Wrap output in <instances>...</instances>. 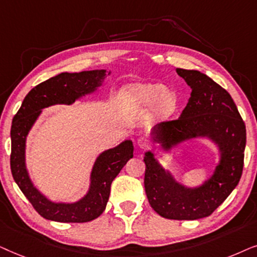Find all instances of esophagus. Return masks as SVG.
Listing matches in <instances>:
<instances>
[{
	"instance_id": "34e87169",
	"label": "esophagus",
	"mask_w": 257,
	"mask_h": 257,
	"mask_svg": "<svg viewBox=\"0 0 257 257\" xmlns=\"http://www.w3.org/2000/svg\"><path fill=\"white\" fill-rule=\"evenodd\" d=\"M138 146L141 149L148 148V147H149V140L147 139L146 136H141V138H139V140H138Z\"/></svg>"
}]
</instances>
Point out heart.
<instances>
[{
    "instance_id": "heart-1",
    "label": "heart",
    "mask_w": 257,
    "mask_h": 257,
    "mask_svg": "<svg viewBox=\"0 0 257 257\" xmlns=\"http://www.w3.org/2000/svg\"><path fill=\"white\" fill-rule=\"evenodd\" d=\"M126 102L132 108L154 107L157 116L167 117L175 111L177 97L172 91H166L162 84L148 83L129 88L126 91Z\"/></svg>"
}]
</instances>
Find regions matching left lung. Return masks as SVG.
<instances>
[{"label":"left lung","instance_id":"left-lung-1","mask_svg":"<svg viewBox=\"0 0 257 257\" xmlns=\"http://www.w3.org/2000/svg\"><path fill=\"white\" fill-rule=\"evenodd\" d=\"M176 73L191 88L190 98L177 119L154 126V141L166 148L184 140L207 136L221 150V162L214 175L195 189L176 183L150 152L146 153L145 189L150 206L169 220L207 217L223 203L242 176L245 124L225 89L197 70L177 68Z\"/></svg>","mask_w":257,"mask_h":257}]
</instances>
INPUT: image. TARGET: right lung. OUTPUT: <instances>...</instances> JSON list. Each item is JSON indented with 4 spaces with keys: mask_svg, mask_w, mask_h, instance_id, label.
Listing matches in <instances>:
<instances>
[{
    "mask_svg": "<svg viewBox=\"0 0 257 257\" xmlns=\"http://www.w3.org/2000/svg\"><path fill=\"white\" fill-rule=\"evenodd\" d=\"M105 70L81 73H61L37 84L29 91L12 123V154L10 169L14 180L37 213L47 220L64 223H82L100 216L107 206L110 184L134 155L132 141H124L116 148L105 150L97 157L91 172V183L88 194L76 203L64 204L48 201L33 186L25 163L26 138L41 109L53 104H70L89 94L101 84Z\"/></svg>",
    "mask_w": 257,
    "mask_h": 257,
    "instance_id": "1",
    "label": "right lung"
}]
</instances>
